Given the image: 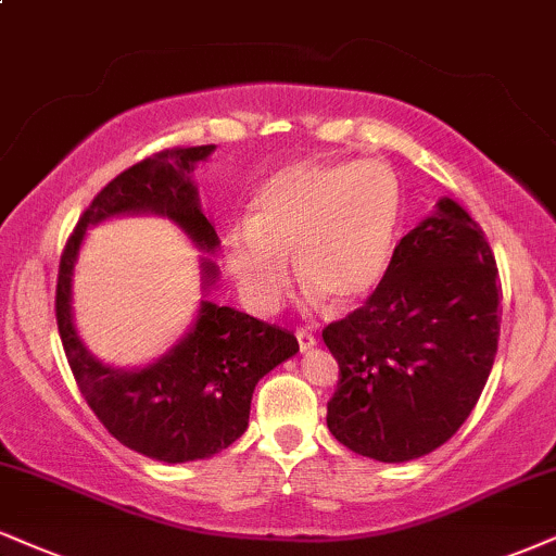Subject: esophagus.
I'll use <instances>...</instances> for the list:
<instances>
[{"label":"esophagus","mask_w":556,"mask_h":556,"mask_svg":"<svg viewBox=\"0 0 556 556\" xmlns=\"http://www.w3.org/2000/svg\"><path fill=\"white\" fill-rule=\"evenodd\" d=\"M295 337H298L300 352H307V350H313V346H316V337H313V333L307 329H298Z\"/></svg>","instance_id":"esophagus-1"}]
</instances>
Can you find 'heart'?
Returning a JSON list of instances; mask_svg holds the SVG:
<instances>
[{
    "instance_id": "1",
    "label": "heart",
    "mask_w": 556,
    "mask_h": 556,
    "mask_svg": "<svg viewBox=\"0 0 556 556\" xmlns=\"http://www.w3.org/2000/svg\"><path fill=\"white\" fill-rule=\"evenodd\" d=\"M399 178L376 160L285 165L253 193L245 223L223 232V258L253 311L290 285V253L311 303L363 305L391 269L401 225Z\"/></svg>"
}]
</instances>
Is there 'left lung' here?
<instances>
[{"label": "left lung", "instance_id": "1", "mask_svg": "<svg viewBox=\"0 0 556 556\" xmlns=\"http://www.w3.org/2000/svg\"><path fill=\"white\" fill-rule=\"evenodd\" d=\"M500 298L484 232L443 197L399 240L376 295L324 329L339 363L326 414L333 438L383 464L447 443L490 378Z\"/></svg>", "mask_w": 556, "mask_h": 556}]
</instances>
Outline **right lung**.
Listing matches in <instances>:
<instances>
[{
    "label": "right lung",
    "instance_id": "1",
    "mask_svg": "<svg viewBox=\"0 0 556 556\" xmlns=\"http://www.w3.org/2000/svg\"><path fill=\"white\" fill-rule=\"evenodd\" d=\"M214 144L173 147L131 165L92 199L66 240L56 282V324L66 363L100 425L118 443L165 464L210 458L232 445L249 427L253 388L266 372L298 354L290 331L217 305L214 261L202 258L197 320L178 344L144 367H111L87 352L72 318V274L87 227L118 214H160L176 223L199 251L219 245L204 217L191 173Z\"/></svg>",
    "mask_w": 556,
    "mask_h": 556
}]
</instances>
